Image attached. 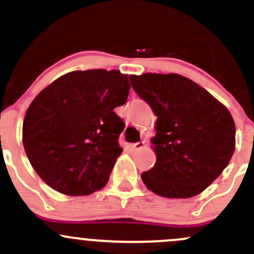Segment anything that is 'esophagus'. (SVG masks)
<instances>
[{"instance_id": "obj_1", "label": "esophagus", "mask_w": 254, "mask_h": 254, "mask_svg": "<svg viewBox=\"0 0 254 254\" xmlns=\"http://www.w3.org/2000/svg\"><path fill=\"white\" fill-rule=\"evenodd\" d=\"M143 146H145V142H143V141H140V142L130 143V145H129V148L131 149V151H137V149L142 148Z\"/></svg>"}]
</instances>
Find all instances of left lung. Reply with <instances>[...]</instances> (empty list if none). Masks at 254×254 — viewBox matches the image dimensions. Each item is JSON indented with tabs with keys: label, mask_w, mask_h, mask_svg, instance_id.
Listing matches in <instances>:
<instances>
[{
	"label": "left lung",
	"mask_w": 254,
	"mask_h": 254,
	"mask_svg": "<svg viewBox=\"0 0 254 254\" xmlns=\"http://www.w3.org/2000/svg\"><path fill=\"white\" fill-rule=\"evenodd\" d=\"M135 92L157 117L152 137L157 161L141 174L148 190L167 198H190L228 167L235 151L230 112L207 90L179 74L130 75Z\"/></svg>",
	"instance_id": "left-lung-1"
}]
</instances>
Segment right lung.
<instances>
[{"label": "right lung", "instance_id": "obj_1", "mask_svg": "<svg viewBox=\"0 0 254 254\" xmlns=\"http://www.w3.org/2000/svg\"><path fill=\"white\" fill-rule=\"evenodd\" d=\"M130 84L119 70H75L45 87L29 106L23 145L37 175L53 190L85 196L106 185L124 122L114 112Z\"/></svg>", "mask_w": 254, "mask_h": 254}]
</instances>
